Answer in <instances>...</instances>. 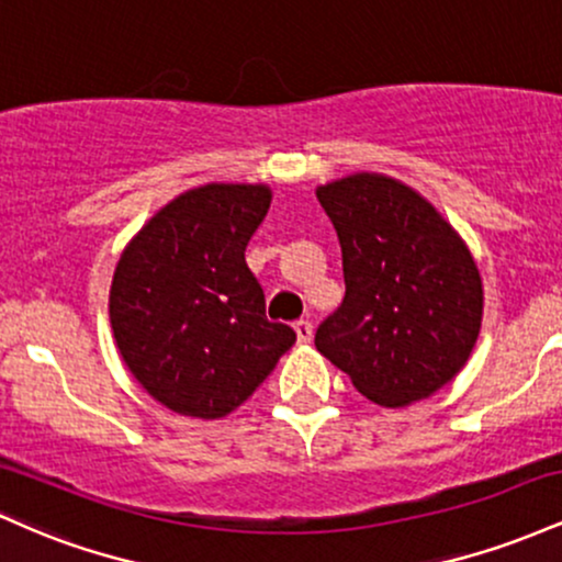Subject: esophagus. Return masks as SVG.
I'll return each mask as SVG.
<instances>
[{
    "mask_svg": "<svg viewBox=\"0 0 562 562\" xmlns=\"http://www.w3.org/2000/svg\"><path fill=\"white\" fill-rule=\"evenodd\" d=\"M293 330H295V340H299V344H308V340H312V335H314L312 322H308V319L295 322Z\"/></svg>",
    "mask_w": 562,
    "mask_h": 562,
    "instance_id": "esophagus-1",
    "label": "esophagus"
}]
</instances>
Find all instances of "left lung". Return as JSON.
I'll return each mask as SVG.
<instances>
[{
  "instance_id": "8db88e82",
  "label": "left lung",
  "mask_w": 562,
  "mask_h": 562,
  "mask_svg": "<svg viewBox=\"0 0 562 562\" xmlns=\"http://www.w3.org/2000/svg\"><path fill=\"white\" fill-rule=\"evenodd\" d=\"M344 254V303L317 351L380 406L434 396L468 362L483 319L473 254L420 192L375 171L317 187Z\"/></svg>"
}]
</instances>
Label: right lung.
<instances>
[{"label": "right lung", "mask_w": 562, "mask_h": 562, "mask_svg": "<svg viewBox=\"0 0 562 562\" xmlns=\"http://www.w3.org/2000/svg\"><path fill=\"white\" fill-rule=\"evenodd\" d=\"M272 203L267 184L211 182L166 203L113 272L111 327L134 380L198 420L235 412L295 344L267 319L245 245Z\"/></svg>", "instance_id": "right-lung-1"}]
</instances>
